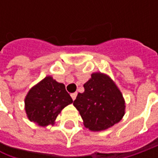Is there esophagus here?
<instances>
[{
	"instance_id": "obj_1",
	"label": "esophagus",
	"mask_w": 158,
	"mask_h": 158,
	"mask_svg": "<svg viewBox=\"0 0 158 158\" xmlns=\"http://www.w3.org/2000/svg\"><path fill=\"white\" fill-rule=\"evenodd\" d=\"M76 96H77V93H76V92H75V93H72V94H71V98H72V99H73V100H75V99H76Z\"/></svg>"
}]
</instances>
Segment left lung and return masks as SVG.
<instances>
[{"mask_svg": "<svg viewBox=\"0 0 158 158\" xmlns=\"http://www.w3.org/2000/svg\"><path fill=\"white\" fill-rule=\"evenodd\" d=\"M83 87L84 91L78 93L74 106L85 127L91 131L106 130L123 118L124 98L107 75L93 73Z\"/></svg>", "mask_w": 158, "mask_h": 158, "instance_id": "8db88e82", "label": "left lung"}]
</instances>
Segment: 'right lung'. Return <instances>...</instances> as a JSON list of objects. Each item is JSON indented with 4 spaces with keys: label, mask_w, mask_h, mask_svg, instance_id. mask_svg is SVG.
<instances>
[{
    "label": "right lung",
    "mask_w": 158,
    "mask_h": 158,
    "mask_svg": "<svg viewBox=\"0 0 158 158\" xmlns=\"http://www.w3.org/2000/svg\"><path fill=\"white\" fill-rule=\"evenodd\" d=\"M73 103L65 85L46 76L31 89L25 97L28 118L41 127L53 125L64 107Z\"/></svg>",
    "instance_id": "add662e5"
}]
</instances>
